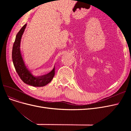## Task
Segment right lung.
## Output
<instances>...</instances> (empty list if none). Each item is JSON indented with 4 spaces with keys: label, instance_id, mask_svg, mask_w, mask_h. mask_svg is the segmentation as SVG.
<instances>
[{
    "label": "right lung",
    "instance_id": "obj_1",
    "mask_svg": "<svg viewBox=\"0 0 131 131\" xmlns=\"http://www.w3.org/2000/svg\"><path fill=\"white\" fill-rule=\"evenodd\" d=\"M27 24L23 26L16 36L12 51V58L16 71L21 80L30 86L42 87L51 81L54 75V67L49 74L41 77H35L28 69L23 61L20 51V43L22 36L25 30Z\"/></svg>",
    "mask_w": 131,
    "mask_h": 131
}]
</instances>
